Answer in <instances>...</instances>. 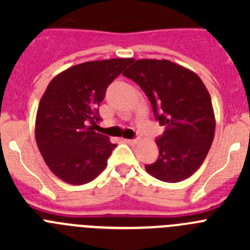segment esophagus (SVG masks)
I'll return each instance as SVG.
<instances>
[{
	"mask_svg": "<svg viewBox=\"0 0 250 250\" xmlns=\"http://www.w3.org/2000/svg\"><path fill=\"white\" fill-rule=\"evenodd\" d=\"M129 145H136L139 143L138 139H132V140H125Z\"/></svg>",
	"mask_w": 250,
	"mask_h": 250,
	"instance_id": "obj_1",
	"label": "esophagus"
}]
</instances>
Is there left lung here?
I'll return each mask as SVG.
<instances>
[{
    "label": "left lung",
    "instance_id": "left-lung-1",
    "mask_svg": "<svg viewBox=\"0 0 250 250\" xmlns=\"http://www.w3.org/2000/svg\"><path fill=\"white\" fill-rule=\"evenodd\" d=\"M140 86L165 126L156 140L159 158L145 165L154 178L179 183L193 175L207 158L215 132L210 94L198 75L169 60H134L123 72Z\"/></svg>",
    "mask_w": 250,
    "mask_h": 250
}]
</instances>
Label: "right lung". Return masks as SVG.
<instances>
[{"label":"right lung","mask_w":250,"mask_h":250,"mask_svg":"<svg viewBox=\"0 0 250 250\" xmlns=\"http://www.w3.org/2000/svg\"><path fill=\"white\" fill-rule=\"evenodd\" d=\"M132 59L87 61L50 81L35 120L37 146L48 169L62 182L83 185L100 175L116 145L87 124L99 121L106 87Z\"/></svg>","instance_id":"right-lung-1"}]
</instances>
